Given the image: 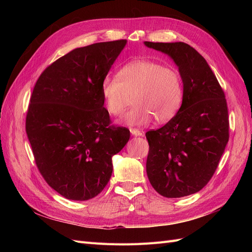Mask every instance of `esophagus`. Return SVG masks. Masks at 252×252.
<instances>
[{
	"instance_id": "34e87169",
	"label": "esophagus",
	"mask_w": 252,
	"mask_h": 252,
	"mask_svg": "<svg viewBox=\"0 0 252 252\" xmlns=\"http://www.w3.org/2000/svg\"><path fill=\"white\" fill-rule=\"evenodd\" d=\"M130 132L132 135L134 136H143L144 135V132L141 131V130H138V129L135 128H130Z\"/></svg>"
}]
</instances>
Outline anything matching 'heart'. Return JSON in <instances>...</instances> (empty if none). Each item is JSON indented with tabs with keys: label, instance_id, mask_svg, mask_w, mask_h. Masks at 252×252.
<instances>
[{
	"label": "heart",
	"instance_id": "obj_1",
	"mask_svg": "<svg viewBox=\"0 0 252 252\" xmlns=\"http://www.w3.org/2000/svg\"><path fill=\"white\" fill-rule=\"evenodd\" d=\"M106 109L121 117L134 98L135 106L124 119L128 125H142L156 119L171 120L183 101V81L173 67L151 60H135L121 68L119 77L106 75L102 81Z\"/></svg>",
	"mask_w": 252,
	"mask_h": 252
}]
</instances>
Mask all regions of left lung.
I'll return each instance as SVG.
<instances>
[{"mask_svg": "<svg viewBox=\"0 0 252 252\" xmlns=\"http://www.w3.org/2000/svg\"><path fill=\"white\" fill-rule=\"evenodd\" d=\"M144 44L168 55L183 81L178 113L163 127L146 132L147 177L165 197L193 194L212 178L229 140L225 94L206 60L190 45Z\"/></svg>", "mask_w": 252, "mask_h": 252, "instance_id": "obj_1", "label": "left lung"}]
</instances>
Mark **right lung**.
Returning a JSON list of instances; mask_svg holds the SVG:
<instances>
[{"mask_svg":"<svg viewBox=\"0 0 252 252\" xmlns=\"http://www.w3.org/2000/svg\"><path fill=\"white\" fill-rule=\"evenodd\" d=\"M126 40L75 48L37 79L26 116V133L37 169L68 200L87 201L107 185L112 157L130 138L110 124L101 86Z\"/></svg>","mask_w":252,"mask_h":252,"instance_id":"1","label":"right lung"}]
</instances>
